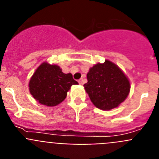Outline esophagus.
Masks as SVG:
<instances>
[{
	"label": "esophagus",
	"mask_w": 159,
	"mask_h": 159,
	"mask_svg": "<svg viewBox=\"0 0 159 159\" xmlns=\"http://www.w3.org/2000/svg\"><path fill=\"white\" fill-rule=\"evenodd\" d=\"M79 84H80V85H83V84H84V80H83V79H80V80H79Z\"/></svg>",
	"instance_id": "obj_1"
}]
</instances>
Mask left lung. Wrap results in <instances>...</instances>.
<instances>
[{
	"mask_svg": "<svg viewBox=\"0 0 159 159\" xmlns=\"http://www.w3.org/2000/svg\"><path fill=\"white\" fill-rule=\"evenodd\" d=\"M87 78L84 89L92 103L100 110L118 107L130 93L129 79L119 66L110 60L95 64L89 69Z\"/></svg>",
	"mask_w": 159,
	"mask_h": 159,
	"instance_id": "8db88e82",
	"label": "left lung"
}]
</instances>
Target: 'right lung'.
<instances>
[{
    "mask_svg": "<svg viewBox=\"0 0 159 159\" xmlns=\"http://www.w3.org/2000/svg\"><path fill=\"white\" fill-rule=\"evenodd\" d=\"M76 84L78 83L71 73L65 74L60 66L43 62L31 77L29 88L31 95L40 104L55 107L65 99L71 87Z\"/></svg>",
    "mask_w": 159,
    "mask_h": 159,
    "instance_id": "1",
    "label": "right lung"
}]
</instances>
